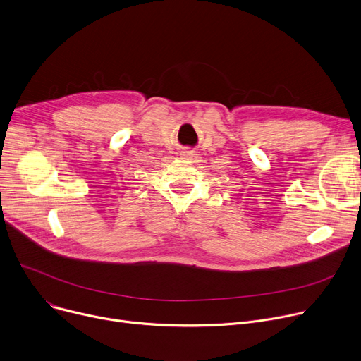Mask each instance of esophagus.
Here are the masks:
<instances>
[{
    "label": "esophagus",
    "instance_id": "34e87169",
    "mask_svg": "<svg viewBox=\"0 0 361 361\" xmlns=\"http://www.w3.org/2000/svg\"><path fill=\"white\" fill-rule=\"evenodd\" d=\"M180 159L189 160V161H195V160L198 159V154H197V152L189 150V148H186V150H183V152L180 153Z\"/></svg>",
    "mask_w": 361,
    "mask_h": 361
}]
</instances>
